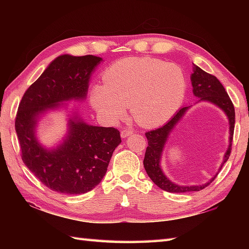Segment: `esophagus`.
I'll list each match as a JSON object with an SVG mask.
<instances>
[{
  "instance_id": "1",
  "label": "esophagus",
  "mask_w": 249,
  "mask_h": 249,
  "mask_svg": "<svg viewBox=\"0 0 249 249\" xmlns=\"http://www.w3.org/2000/svg\"><path fill=\"white\" fill-rule=\"evenodd\" d=\"M133 133V130L132 129H123L121 132V136L123 137V138H125V137H127V136H129L130 134Z\"/></svg>"
}]
</instances>
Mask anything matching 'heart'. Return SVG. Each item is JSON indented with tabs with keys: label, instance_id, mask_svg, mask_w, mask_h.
I'll return each mask as SVG.
<instances>
[{
	"label": "heart",
	"instance_id": "obj_1",
	"mask_svg": "<svg viewBox=\"0 0 249 249\" xmlns=\"http://www.w3.org/2000/svg\"><path fill=\"white\" fill-rule=\"evenodd\" d=\"M103 86L94 84L90 102L108 123L130 114L138 124L155 127L171 119L182 105L188 81L179 66L155 58H126L104 70Z\"/></svg>",
	"mask_w": 249,
	"mask_h": 249
}]
</instances>
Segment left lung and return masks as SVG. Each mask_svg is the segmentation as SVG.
Listing matches in <instances>:
<instances>
[{
	"label": "left lung",
	"mask_w": 249,
	"mask_h": 249,
	"mask_svg": "<svg viewBox=\"0 0 249 249\" xmlns=\"http://www.w3.org/2000/svg\"><path fill=\"white\" fill-rule=\"evenodd\" d=\"M191 83L193 87V94L197 98H200L199 101H208L216 107H220L229 119L230 123V145L224 155V159L221 165V168L218 169V172L222 169V167L229 159L231 151V142H233L234 135V127H235V108L231 103L229 94L225 91L223 84L218 81V79L214 75L210 74L205 71L202 70L199 67L193 65V73L191 74ZM190 107H185L180 108L176 114L172 116L170 121L159 127L157 129L149 130L145 135L148 141V146L146 148L145 158H144V167L145 170L148 175L149 178L153 180V182L158 185L160 189L163 191L171 192V193H184V192H192V191H200L202 189L212 182L216 178L217 174L211 179L209 182L201 185H179L167 178L163 174L161 168H160V159H161L163 147L166 145L168 136L171 133V130L176 127V125L179 123L180 120L182 119L185 112L188 111Z\"/></svg>",
	"instance_id": "obj_1"
}]
</instances>
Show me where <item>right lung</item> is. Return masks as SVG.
Masks as SVG:
<instances>
[{
    "mask_svg": "<svg viewBox=\"0 0 249 249\" xmlns=\"http://www.w3.org/2000/svg\"><path fill=\"white\" fill-rule=\"evenodd\" d=\"M101 61L92 54L57 57L18 105L15 130L23 162L41 183L59 193L82 195L95 188L122 142L116 128L88 125L77 115L70 117L68 134L57 148H44L36 138L37 121L44 112L60 102L86 99L91 73Z\"/></svg>",
    "mask_w": 249,
    "mask_h": 249,
    "instance_id": "obj_1",
    "label": "right lung"
}]
</instances>
